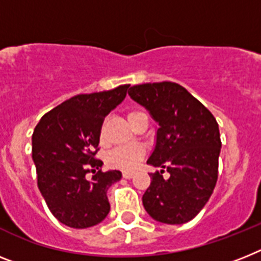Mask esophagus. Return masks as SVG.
<instances>
[{"mask_svg": "<svg viewBox=\"0 0 261 261\" xmlns=\"http://www.w3.org/2000/svg\"><path fill=\"white\" fill-rule=\"evenodd\" d=\"M122 176H123L124 179H131V178H133V176H134V172L123 171V172H122Z\"/></svg>", "mask_w": 261, "mask_h": 261, "instance_id": "1", "label": "esophagus"}]
</instances>
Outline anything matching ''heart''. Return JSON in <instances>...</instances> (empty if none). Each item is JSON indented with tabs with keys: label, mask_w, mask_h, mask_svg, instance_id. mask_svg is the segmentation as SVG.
<instances>
[{
	"label": "heart",
	"mask_w": 261,
	"mask_h": 261,
	"mask_svg": "<svg viewBox=\"0 0 261 261\" xmlns=\"http://www.w3.org/2000/svg\"><path fill=\"white\" fill-rule=\"evenodd\" d=\"M143 113L141 111H131L128 113V122L134 118L139 117ZM144 156V148L139 144H128L122 147L114 148L107 155V163L114 168H119L124 171H133L139 166Z\"/></svg>",
	"instance_id": "1"
}]
</instances>
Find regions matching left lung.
Wrapping results in <instances>:
<instances>
[{
    "label": "left lung",
    "mask_w": 261,
    "mask_h": 261,
    "mask_svg": "<svg viewBox=\"0 0 261 261\" xmlns=\"http://www.w3.org/2000/svg\"><path fill=\"white\" fill-rule=\"evenodd\" d=\"M135 102L159 123L156 143L147 163L166 168L150 174L142 201L156 222L183 224L198 215L218 180L220 134L215 117L183 86L174 82L135 85Z\"/></svg>",
    "instance_id": "8db88e82"
}]
</instances>
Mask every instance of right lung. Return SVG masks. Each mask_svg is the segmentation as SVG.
<instances>
[{
	"label": "right lung",
	"mask_w": 261,
	"mask_h": 261,
	"mask_svg": "<svg viewBox=\"0 0 261 261\" xmlns=\"http://www.w3.org/2000/svg\"><path fill=\"white\" fill-rule=\"evenodd\" d=\"M128 86L75 95L46 113L34 128L32 155L39 191L53 215L67 227L89 228L110 211L107 190L122 172L100 171L103 162L95 154L105 118L126 98Z\"/></svg>",
	"instance_id": "1"
}]
</instances>
